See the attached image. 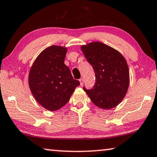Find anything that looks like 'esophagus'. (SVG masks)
Here are the masks:
<instances>
[{
  "mask_svg": "<svg viewBox=\"0 0 157 157\" xmlns=\"http://www.w3.org/2000/svg\"><path fill=\"white\" fill-rule=\"evenodd\" d=\"M79 82H80V85H82L84 83V79L83 78L79 79Z\"/></svg>",
  "mask_w": 157,
  "mask_h": 157,
  "instance_id": "esophagus-1",
  "label": "esophagus"
}]
</instances>
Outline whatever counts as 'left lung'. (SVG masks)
Segmentation results:
<instances>
[{
	"instance_id": "obj_1",
	"label": "left lung",
	"mask_w": 157,
	"mask_h": 157,
	"mask_svg": "<svg viewBox=\"0 0 157 157\" xmlns=\"http://www.w3.org/2000/svg\"><path fill=\"white\" fill-rule=\"evenodd\" d=\"M86 59L95 72L92 89L83 90L96 106L104 109L116 106L127 93L129 70L121 53L101 42L82 46Z\"/></svg>"
}]
</instances>
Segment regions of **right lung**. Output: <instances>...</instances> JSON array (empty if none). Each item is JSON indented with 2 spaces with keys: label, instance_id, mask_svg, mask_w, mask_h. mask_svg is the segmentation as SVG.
I'll return each mask as SVG.
<instances>
[{
  "label": "right lung",
  "instance_id": "1",
  "mask_svg": "<svg viewBox=\"0 0 157 157\" xmlns=\"http://www.w3.org/2000/svg\"><path fill=\"white\" fill-rule=\"evenodd\" d=\"M67 48L51 46L42 51L30 70L29 85L35 99L44 108L56 111L67 104L80 85L64 63Z\"/></svg>",
  "mask_w": 157,
  "mask_h": 157
}]
</instances>
